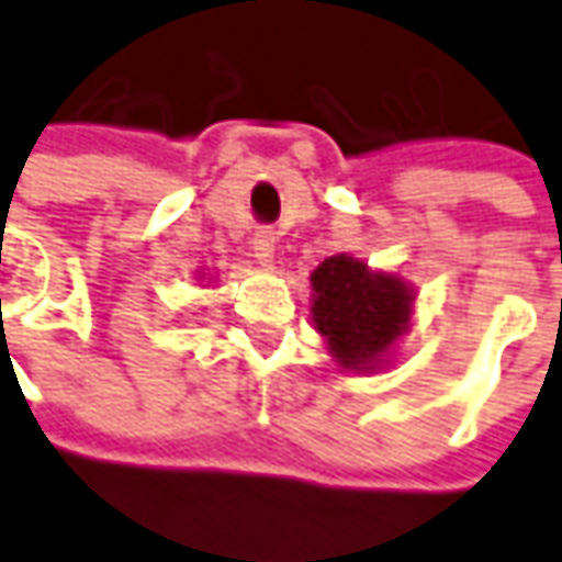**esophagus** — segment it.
Returning a JSON list of instances; mask_svg holds the SVG:
<instances>
[{
    "instance_id": "34e87169",
    "label": "esophagus",
    "mask_w": 562,
    "mask_h": 562,
    "mask_svg": "<svg viewBox=\"0 0 562 562\" xmlns=\"http://www.w3.org/2000/svg\"><path fill=\"white\" fill-rule=\"evenodd\" d=\"M251 251H255V258L267 267V263H273V251H277V233L270 229V226H261L255 236H251Z\"/></svg>"
}]
</instances>
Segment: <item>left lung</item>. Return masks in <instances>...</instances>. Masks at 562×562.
Masks as SVG:
<instances>
[{
  "mask_svg": "<svg viewBox=\"0 0 562 562\" xmlns=\"http://www.w3.org/2000/svg\"><path fill=\"white\" fill-rule=\"evenodd\" d=\"M311 317L345 370H376L407 329L414 289L392 273H373L351 255H333L311 273Z\"/></svg>",
  "mask_w": 562,
  "mask_h": 562,
  "instance_id": "left-lung-1",
  "label": "left lung"
}]
</instances>
